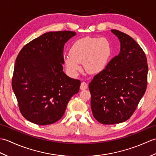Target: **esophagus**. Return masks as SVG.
I'll return each mask as SVG.
<instances>
[{
    "label": "esophagus",
    "mask_w": 156,
    "mask_h": 156,
    "mask_svg": "<svg viewBox=\"0 0 156 156\" xmlns=\"http://www.w3.org/2000/svg\"><path fill=\"white\" fill-rule=\"evenodd\" d=\"M88 88V84L87 82H82L80 84V89L81 90H86Z\"/></svg>",
    "instance_id": "34e87169"
}]
</instances>
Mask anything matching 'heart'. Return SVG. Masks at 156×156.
<instances>
[{
    "label": "heart",
    "instance_id": "obj_1",
    "mask_svg": "<svg viewBox=\"0 0 156 156\" xmlns=\"http://www.w3.org/2000/svg\"><path fill=\"white\" fill-rule=\"evenodd\" d=\"M111 52V44L106 38L85 37L72 44L69 55L64 58V64L72 76L77 75L81 70L82 63L89 74H98L107 66Z\"/></svg>",
    "mask_w": 156,
    "mask_h": 156
}]
</instances>
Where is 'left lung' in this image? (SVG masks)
<instances>
[{
	"instance_id": "8db88e82",
	"label": "left lung",
	"mask_w": 156,
	"mask_h": 156,
	"mask_svg": "<svg viewBox=\"0 0 156 156\" xmlns=\"http://www.w3.org/2000/svg\"><path fill=\"white\" fill-rule=\"evenodd\" d=\"M111 31L120 41V53L94 76L88 86L92 114L105 125L128 120L147 84V60L143 49L127 34L115 29Z\"/></svg>"
}]
</instances>
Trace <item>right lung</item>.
Here are the masks:
<instances>
[{
	"label": "right lung",
	"mask_w": 156,
	"mask_h": 156,
	"mask_svg": "<svg viewBox=\"0 0 156 156\" xmlns=\"http://www.w3.org/2000/svg\"><path fill=\"white\" fill-rule=\"evenodd\" d=\"M76 35L72 31H51L26 44L16 58L12 88L20 112L40 125L54 123L64 115L80 81L63 72L64 46Z\"/></svg>",
	"instance_id": "1"
}]
</instances>
